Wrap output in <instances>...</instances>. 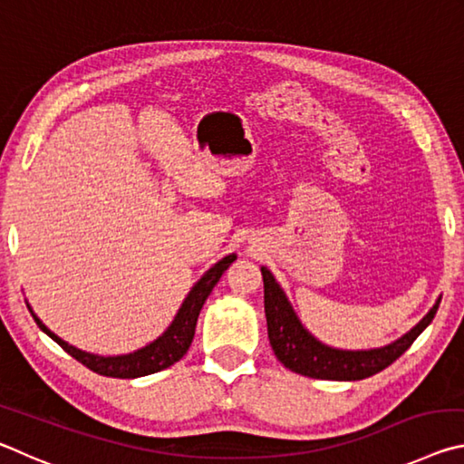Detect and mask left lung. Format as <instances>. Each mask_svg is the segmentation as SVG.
Masks as SVG:
<instances>
[{"label":"left lung","mask_w":464,"mask_h":464,"mask_svg":"<svg viewBox=\"0 0 464 464\" xmlns=\"http://www.w3.org/2000/svg\"><path fill=\"white\" fill-rule=\"evenodd\" d=\"M264 276V309L268 321V337L274 354L282 364L296 374L324 381H360L366 376L384 371L403 354L415 342L431 319H434L440 301L430 309L411 332H407L397 342L376 350H335L317 342L296 319L288 298L282 293L268 268H262Z\"/></svg>","instance_id":"8db88e82"}]
</instances>
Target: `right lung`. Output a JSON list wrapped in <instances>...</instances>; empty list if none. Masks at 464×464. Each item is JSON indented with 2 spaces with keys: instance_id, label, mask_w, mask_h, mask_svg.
<instances>
[{
  "instance_id": "right-lung-1",
  "label": "right lung",
  "mask_w": 464,
  "mask_h": 464,
  "mask_svg": "<svg viewBox=\"0 0 464 464\" xmlns=\"http://www.w3.org/2000/svg\"><path fill=\"white\" fill-rule=\"evenodd\" d=\"M235 260H237V256L231 254V256L223 257L221 262H217L213 268H210L198 282H196L194 288L190 290V295L186 296L182 307H179L176 319L171 321V325L168 327V332L161 337H157L153 343H149V345H145V348L132 352V354H127V356L104 358V356L88 354V352L77 350V348H73V345H69L67 342H63L59 335H54L51 329L34 315L33 311L30 313H33L36 325L41 327L46 335L53 337V340L57 342L69 356H73L77 362L88 366L90 371L98 372L102 376H112V379H137V376L160 372V371H163V368L176 364L178 360L186 354L194 340L196 321H198L204 301H207L210 293H213V288L218 282V278L223 276L225 270L229 268Z\"/></svg>"
}]
</instances>
